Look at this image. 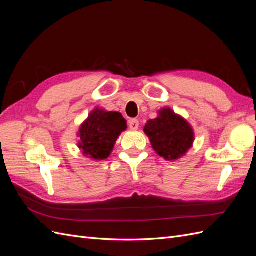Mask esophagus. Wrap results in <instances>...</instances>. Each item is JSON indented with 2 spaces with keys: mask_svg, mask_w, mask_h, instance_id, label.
Segmentation results:
<instances>
[{
  "mask_svg": "<svg viewBox=\"0 0 256 256\" xmlns=\"http://www.w3.org/2000/svg\"><path fill=\"white\" fill-rule=\"evenodd\" d=\"M129 128L131 130H136L138 128V120L136 118H131L129 120Z\"/></svg>",
  "mask_w": 256,
  "mask_h": 256,
  "instance_id": "34e87169",
  "label": "esophagus"
}]
</instances>
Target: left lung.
I'll use <instances>...</instances> for the list:
<instances>
[{"instance_id": "8db88e82", "label": "left lung", "mask_w": 256, "mask_h": 256, "mask_svg": "<svg viewBox=\"0 0 256 256\" xmlns=\"http://www.w3.org/2000/svg\"><path fill=\"white\" fill-rule=\"evenodd\" d=\"M144 132L152 148L166 160H176L192 146L194 134L189 124L171 109L159 111L157 118L147 122Z\"/></svg>"}]
</instances>
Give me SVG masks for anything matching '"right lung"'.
I'll list each match as a JSON object with an SVG mask.
<instances>
[{
    "label": "right lung",
    "instance_id": "add662e5",
    "mask_svg": "<svg viewBox=\"0 0 256 256\" xmlns=\"http://www.w3.org/2000/svg\"><path fill=\"white\" fill-rule=\"evenodd\" d=\"M127 122L118 112L92 111L79 130V148L84 156L95 160H104L110 156L114 144Z\"/></svg>",
    "mask_w": 256,
    "mask_h": 256
}]
</instances>
